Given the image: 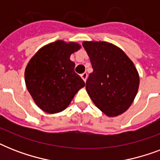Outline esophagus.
I'll return each instance as SVG.
<instances>
[{
	"mask_svg": "<svg viewBox=\"0 0 160 160\" xmlns=\"http://www.w3.org/2000/svg\"><path fill=\"white\" fill-rule=\"evenodd\" d=\"M87 77H88V74L86 72L81 74V78H82L84 81H86V80H87Z\"/></svg>",
	"mask_w": 160,
	"mask_h": 160,
	"instance_id": "obj_1",
	"label": "esophagus"
}]
</instances>
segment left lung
<instances>
[{
	"mask_svg": "<svg viewBox=\"0 0 160 160\" xmlns=\"http://www.w3.org/2000/svg\"><path fill=\"white\" fill-rule=\"evenodd\" d=\"M93 68L85 88L99 109L109 117L124 113L138 92V71L124 51L110 43L85 41Z\"/></svg>",
	"mask_w": 160,
	"mask_h": 160,
	"instance_id": "1",
	"label": "left lung"
}]
</instances>
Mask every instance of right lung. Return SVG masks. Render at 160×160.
<instances>
[{
  "label": "right lung",
  "mask_w": 160,
  "mask_h": 160,
  "mask_svg": "<svg viewBox=\"0 0 160 160\" xmlns=\"http://www.w3.org/2000/svg\"><path fill=\"white\" fill-rule=\"evenodd\" d=\"M80 48L77 43L57 41L41 48L28 63L25 71L26 87L45 112L63 111L85 85L70 60V55Z\"/></svg>",
  "instance_id": "add662e5"
}]
</instances>
